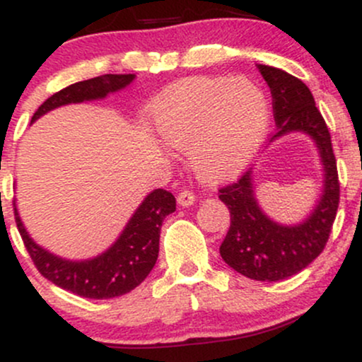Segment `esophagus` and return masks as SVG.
Segmentation results:
<instances>
[{
  "label": "esophagus",
  "instance_id": "obj_1",
  "mask_svg": "<svg viewBox=\"0 0 362 362\" xmlns=\"http://www.w3.org/2000/svg\"><path fill=\"white\" fill-rule=\"evenodd\" d=\"M177 202H178V206L189 207L195 202V195H194V192H190V190H182V192L177 195Z\"/></svg>",
  "mask_w": 362,
  "mask_h": 362
}]
</instances>
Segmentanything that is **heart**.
<instances>
[{"label": "heart", "instance_id": "obj_1", "mask_svg": "<svg viewBox=\"0 0 362 362\" xmlns=\"http://www.w3.org/2000/svg\"><path fill=\"white\" fill-rule=\"evenodd\" d=\"M151 119L167 146L187 153L194 175L216 185L252 163L271 126V100L248 78H187L156 98Z\"/></svg>", "mask_w": 362, "mask_h": 362}]
</instances>
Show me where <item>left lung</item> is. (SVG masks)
Instances as JSON below:
<instances>
[{"mask_svg": "<svg viewBox=\"0 0 362 362\" xmlns=\"http://www.w3.org/2000/svg\"><path fill=\"white\" fill-rule=\"evenodd\" d=\"M272 93L276 134L269 143L300 132L318 149L323 170L320 199L301 221L284 224L267 216L255 195V175L248 170L233 185L219 190L230 209V230L219 253L223 260L245 277L255 281H282L308 267L325 248L339 207L337 161L330 132L315 105L308 86L279 68L257 64Z\"/></svg>", "mask_w": 362, "mask_h": 362, "instance_id": "1", "label": "left lung"}]
</instances>
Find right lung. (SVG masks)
Instances as JSON below:
<instances>
[{"instance_id": "right-lung-1", "label": "right lung", "mask_w": 362, "mask_h": 362, "mask_svg": "<svg viewBox=\"0 0 362 362\" xmlns=\"http://www.w3.org/2000/svg\"><path fill=\"white\" fill-rule=\"evenodd\" d=\"M134 78L136 74H103L69 85L49 97L37 109L32 122L59 107L103 100L110 93L127 88ZM13 206L16 226L27 252L45 279L78 296L109 300L138 288L153 271L160 252L161 223L175 211V197L163 189L151 190L129 218L117 240L98 255L81 260L64 259L37 243L25 228L16 202Z\"/></svg>"}]
</instances>
